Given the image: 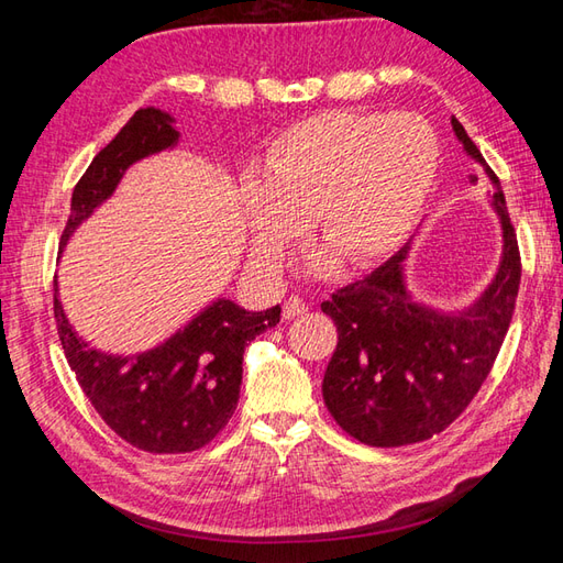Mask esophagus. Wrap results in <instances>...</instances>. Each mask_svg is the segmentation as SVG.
I'll return each mask as SVG.
<instances>
[{"label": "esophagus", "mask_w": 563, "mask_h": 563, "mask_svg": "<svg viewBox=\"0 0 563 563\" xmlns=\"http://www.w3.org/2000/svg\"><path fill=\"white\" fill-rule=\"evenodd\" d=\"M307 312V305L300 300V297H288L283 305V319H295Z\"/></svg>", "instance_id": "obj_1"}]
</instances>
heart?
Here are the masks:
<instances>
[{"mask_svg":"<svg viewBox=\"0 0 563 563\" xmlns=\"http://www.w3.org/2000/svg\"><path fill=\"white\" fill-rule=\"evenodd\" d=\"M440 169V142L413 113L327 111L285 128L239 184L251 256L278 273L312 220L343 268L394 254L418 222Z\"/></svg>","mask_w":563,"mask_h":563,"instance_id":"heart-1","label":"heart"}]
</instances>
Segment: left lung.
I'll use <instances>...</instances> for the list:
<instances>
[{"instance_id": "obj_1", "label": "left lung", "mask_w": 563, "mask_h": 563, "mask_svg": "<svg viewBox=\"0 0 563 563\" xmlns=\"http://www.w3.org/2000/svg\"><path fill=\"white\" fill-rule=\"evenodd\" d=\"M452 130L494 184L504 251L488 288L460 312L418 302L404 278L406 244L367 278L321 302L339 331L321 385L324 404L345 433L373 448L411 445L445 430L492 373L516 309L520 251L506 196L454 115ZM470 181L476 184L474 174Z\"/></svg>"}]
</instances>
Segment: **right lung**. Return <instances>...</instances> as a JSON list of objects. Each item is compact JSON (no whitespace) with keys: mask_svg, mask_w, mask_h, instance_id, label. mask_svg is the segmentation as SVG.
<instances>
[{"mask_svg":"<svg viewBox=\"0 0 563 563\" xmlns=\"http://www.w3.org/2000/svg\"><path fill=\"white\" fill-rule=\"evenodd\" d=\"M174 115L140 109L106 145L71 194L69 220L59 254L77 227L113 196L135 162L178 145ZM55 319L65 357L113 433L154 454L194 452L230 421L242 385V361L249 341L280 321V305L249 312L220 297L178 329L174 336L135 355L91 349L77 336L59 302L55 280Z\"/></svg>","mask_w":563,"mask_h":563,"instance_id":"add662e5","label":"right lung"}]
</instances>
